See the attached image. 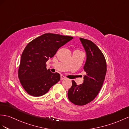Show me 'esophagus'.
<instances>
[{
  "instance_id": "obj_1",
  "label": "esophagus",
  "mask_w": 129,
  "mask_h": 129,
  "mask_svg": "<svg viewBox=\"0 0 129 129\" xmlns=\"http://www.w3.org/2000/svg\"><path fill=\"white\" fill-rule=\"evenodd\" d=\"M65 77H64V76H60V80H64V79H65Z\"/></svg>"
}]
</instances>
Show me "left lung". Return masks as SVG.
<instances>
[{"label":"left lung","mask_w":129,"mask_h":129,"mask_svg":"<svg viewBox=\"0 0 129 129\" xmlns=\"http://www.w3.org/2000/svg\"><path fill=\"white\" fill-rule=\"evenodd\" d=\"M86 52V61L84 65L83 83L79 85L74 81L68 93V98L76 105L83 106L96 97L104 83L106 74L107 65L104 55L94 42L80 38Z\"/></svg>","instance_id":"8db88e82"}]
</instances>
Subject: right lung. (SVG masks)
I'll list each match as a JSON object with an SVG mask.
<instances>
[{
    "mask_svg": "<svg viewBox=\"0 0 129 129\" xmlns=\"http://www.w3.org/2000/svg\"><path fill=\"white\" fill-rule=\"evenodd\" d=\"M74 38L46 33L34 39L26 46L21 55L18 78L24 90L33 96L47 93L60 80L59 74L46 69V62L58 49Z\"/></svg>",
    "mask_w": 129,
    "mask_h": 129,
    "instance_id": "1",
    "label": "right lung"
}]
</instances>
